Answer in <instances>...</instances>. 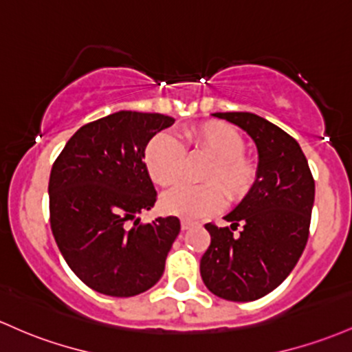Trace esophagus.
Returning <instances> with one entry per match:
<instances>
[{"label": "esophagus", "instance_id": "esophagus-1", "mask_svg": "<svg viewBox=\"0 0 352 352\" xmlns=\"http://www.w3.org/2000/svg\"><path fill=\"white\" fill-rule=\"evenodd\" d=\"M192 226H194V222H190V220H182V223H180L182 230H188Z\"/></svg>", "mask_w": 352, "mask_h": 352}]
</instances>
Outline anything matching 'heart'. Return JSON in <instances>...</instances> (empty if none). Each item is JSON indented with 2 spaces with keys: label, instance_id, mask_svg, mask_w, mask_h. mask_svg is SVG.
<instances>
[{
  "label": "heart",
  "instance_id": "obj_1",
  "mask_svg": "<svg viewBox=\"0 0 352 352\" xmlns=\"http://www.w3.org/2000/svg\"><path fill=\"white\" fill-rule=\"evenodd\" d=\"M187 138L195 150L212 158L204 180L206 185H180L162 199V208L170 215L187 220L204 219L220 210L226 204L222 190L230 200H241L252 190L257 168L244 157L242 135L220 122H207L190 126ZM184 145L170 133H158L145 148V165L152 180L162 187L177 184L184 175Z\"/></svg>",
  "mask_w": 352,
  "mask_h": 352
}]
</instances>
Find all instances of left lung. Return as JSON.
Here are the masks:
<instances>
[{"label": "left lung", "instance_id": "1", "mask_svg": "<svg viewBox=\"0 0 352 352\" xmlns=\"http://www.w3.org/2000/svg\"><path fill=\"white\" fill-rule=\"evenodd\" d=\"M214 117L247 132L258 165L252 190L223 217L230 227L206 223L210 245L200 258V276L212 294L249 302L279 287L302 256L316 185L306 155L283 129L249 111ZM239 223L243 230L235 234Z\"/></svg>", "mask_w": 352, "mask_h": 352}]
</instances>
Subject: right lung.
Here are the masks:
<instances>
[{
  "mask_svg": "<svg viewBox=\"0 0 352 352\" xmlns=\"http://www.w3.org/2000/svg\"><path fill=\"white\" fill-rule=\"evenodd\" d=\"M175 122L162 113L122 110L87 123L67 142L50 173V223L78 279L100 294L132 297L165 270L177 217L142 226L157 192L144 164L153 135Z\"/></svg>",
  "mask_w": 352,
  "mask_h": 352,
  "instance_id": "right-lung-1",
  "label": "right lung"
}]
</instances>
